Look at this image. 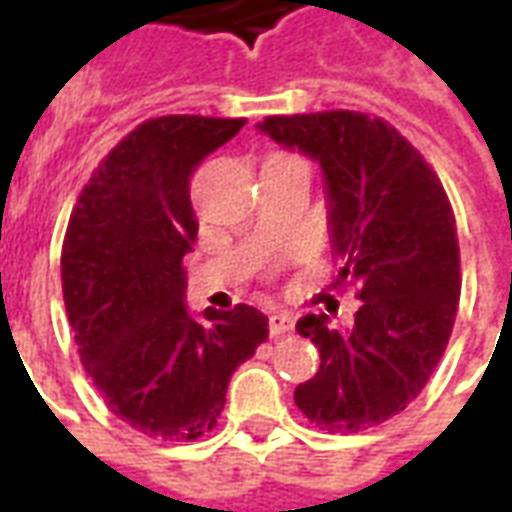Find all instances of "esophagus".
<instances>
[{"label":"esophagus","mask_w":512,"mask_h":512,"mask_svg":"<svg viewBox=\"0 0 512 512\" xmlns=\"http://www.w3.org/2000/svg\"><path fill=\"white\" fill-rule=\"evenodd\" d=\"M290 329H293V318H290L288 312H271V318H268V332H271V337L288 334Z\"/></svg>","instance_id":"esophagus-1"}]
</instances>
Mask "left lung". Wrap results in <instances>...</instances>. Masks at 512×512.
Segmentation results:
<instances>
[{"mask_svg":"<svg viewBox=\"0 0 512 512\" xmlns=\"http://www.w3.org/2000/svg\"><path fill=\"white\" fill-rule=\"evenodd\" d=\"M274 142L318 158L329 191L334 288L362 299L351 329L329 315L296 323L321 367L296 406L329 433H359L400 414L425 389L450 343L461 299V249L439 175L384 117L365 112L271 115Z\"/></svg>","mask_w":512,"mask_h":512,"instance_id":"8db88e82","label":"left lung"}]
</instances>
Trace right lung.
Returning a JSON list of instances; mask_svg holds the SVG:
<instances>
[{
  "mask_svg": "<svg viewBox=\"0 0 512 512\" xmlns=\"http://www.w3.org/2000/svg\"><path fill=\"white\" fill-rule=\"evenodd\" d=\"M244 117L145 120L93 169L62 241V299L87 376L109 411L150 439L211 433L235 367L268 340L249 304H183V255L197 238L191 172Z\"/></svg>",
  "mask_w": 512,
  "mask_h": 512,
  "instance_id": "add662e5",
  "label": "right lung"
}]
</instances>
